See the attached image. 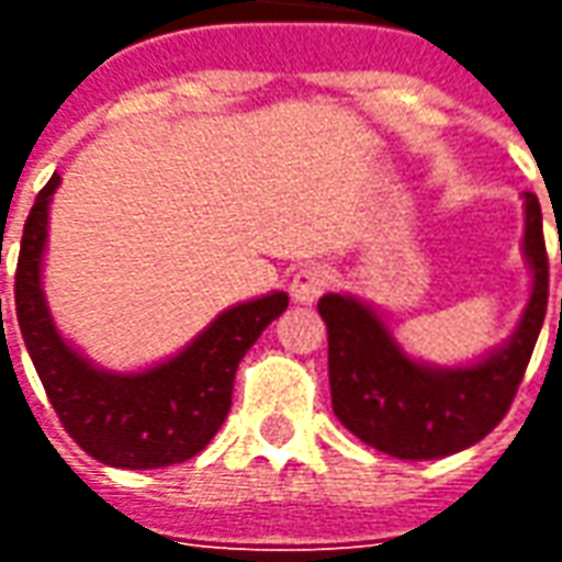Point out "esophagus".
I'll return each mask as SVG.
<instances>
[{
    "instance_id": "esophagus-1",
    "label": "esophagus",
    "mask_w": 562,
    "mask_h": 562,
    "mask_svg": "<svg viewBox=\"0 0 562 562\" xmlns=\"http://www.w3.org/2000/svg\"><path fill=\"white\" fill-rule=\"evenodd\" d=\"M330 289V270L325 268H301L292 277L289 292L297 304H313Z\"/></svg>"
}]
</instances>
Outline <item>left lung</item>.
<instances>
[{
    "label": "left lung",
    "instance_id": "obj_1",
    "mask_svg": "<svg viewBox=\"0 0 562 562\" xmlns=\"http://www.w3.org/2000/svg\"><path fill=\"white\" fill-rule=\"evenodd\" d=\"M524 249L532 265V294L515 337L482 364L458 370L406 358L373 310L355 297L325 294L318 313L328 325L330 403L342 427L401 460L448 458L491 434L518 394L548 310V252L536 195H527Z\"/></svg>",
    "mask_w": 562,
    "mask_h": 562
}]
</instances>
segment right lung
I'll list each match as a JSON object with an SVG mask.
<instances>
[{
    "instance_id": "1",
    "label": "right lung",
    "mask_w": 562,
    "mask_h": 562,
    "mask_svg": "<svg viewBox=\"0 0 562 562\" xmlns=\"http://www.w3.org/2000/svg\"><path fill=\"white\" fill-rule=\"evenodd\" d=\"M56 186L59 173L47 180L32 204L14 273L20 334L47 401L68 436L108 467L159 470L195 458L232 409L237 364L261 330L285 313L289 297L277 292L225 310L189 349L147 373H102L56 334L38 282L47 204Z\"/></svg>"
}]
</instances>
